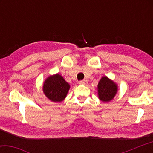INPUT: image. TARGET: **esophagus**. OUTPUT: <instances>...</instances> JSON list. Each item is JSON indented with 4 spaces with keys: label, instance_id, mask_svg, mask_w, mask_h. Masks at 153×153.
I'll list each match as a JSON object with an SVG mask.
<instances>
[{
    "label": "esophagus",
    "instance_id": "esophagus-1",
    "mask_svg": "<svg viewBox=\"0 0 153 153\" xmlns=\"http://www.w3.org/2000/svg\"><path fill=\"white\" fill-rule=\"evenodd\" d=\"M79 83L80 84H88V80L87 79H83V80H81V81H79Z\"/></svg>",
    "mask_w": 153,
    "mask_h": 153
}]
</instances>
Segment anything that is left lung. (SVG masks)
I'll return each mask as SVG.
<instances>
[{"label":"left lung","mask_w":153,"mask_h":153,"mask_svg":"<svg viewBox=\"0 0 153 153\" xmlns=\"http://www.w3.org/2000/svg\"><path fill=\"white\" fill-rule=\"evenodd\" d=\"M117 90V85L106 76L102 77L98 84V98L102 102H108L112 100Z\"/></svg>","instance_id":"8db88e82"}]
</instances>
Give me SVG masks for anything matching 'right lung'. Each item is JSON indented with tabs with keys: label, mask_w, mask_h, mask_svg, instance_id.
Returning <instances> with one entry per match:
<instances>
[{
	"label": "right lung",
	"mask_w": 153,
	"mask_h": 153,
	"mask_svg": "<svg viewBox=\"0 0 153 153\" xmlns=\"http://www.w3.org/2000/svg\"><path fill=\"white\" fill-rule=\"evenodd\" d=\"M69 84L59 74L48 77L43 85V92L51 101L61 102L66 97Z\"/></svg>",
	"instance_id": "1"
}]
</instances>
